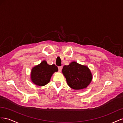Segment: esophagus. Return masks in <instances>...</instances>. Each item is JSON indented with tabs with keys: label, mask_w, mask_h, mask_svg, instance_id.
<instances>
[{
	"label": "esophagus",
	"mask_w": 123,
	"mask_h": 123,
	"mask_svg": "<svg viewBox=\"0 0 123 123\" xmlns=\"http://www.w3.org/2000/svg\"><path fill=\"white\" fill-rule=\"evenodd\" d=\"M62 66H59V67H58L59 71V72H61V70H62Z\"/></svg>",
	"instance_id": "34e87169"
}]
</instances>
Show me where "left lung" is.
<instances>
[{"instance_id":"8db88e82","label":"left lung","mask_w":123,"mask_h":123,"mask_svg":"<svg viewBox=\"0 0 123 123\" xmlns=\"http://www.w3.org/2000/svg\"><path fill=\"white\" fill-rule=\"evenodd\" d=\"M62 73L68 86L74 90L86 88L92 80V73L89 68L75 61L68 65H64Z\"/></svg>"}]
</instances>
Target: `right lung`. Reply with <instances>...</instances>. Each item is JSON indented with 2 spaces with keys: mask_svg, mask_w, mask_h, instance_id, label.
<instances>
[{
  "mask_svg": "<svg viewBox=\"0 0 123 123\" xmlns=\"http://www.w3.org/2000/svg\"><path fill=\"white\" fill-rule=\"evenodd\" d=\"M58 71L57 66L55 64L49 65L44 60L31 69V80L35 85L44 86L49 82L52 74Z\"/></svg>",
  "mask_w": 123,
  "mask_h": 123,
  "instance_id": "right-lung-1",
  "label": "right lung"
}]
</instances>
